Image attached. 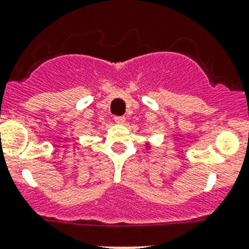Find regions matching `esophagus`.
<instances>
[{
  "mask_svg": "<svg viewBox=\"0 0 249 249\" xmlns=\"http://www.w3.org/2000/svg\"><path fill=\"white\" fill-rule=\"evenodd\" d=\"M114 122L117 123V124H124L125 118L124 117H114Z\"/></svg>",
  "mask_w": 249,
  "mask_h": 249,
  "instance_id": "esophagus-1",
  "label": "esophagus"
}]
</instances>
